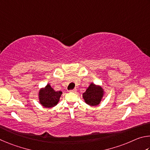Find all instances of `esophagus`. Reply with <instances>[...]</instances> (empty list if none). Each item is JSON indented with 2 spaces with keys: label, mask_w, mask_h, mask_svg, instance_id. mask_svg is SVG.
Instances as JSON below:
<instances>
[{
  "label": "esophagus",
  "mask_w": 150,
  "mask_h": 150,
  "mask_svg": "<svg viewBox=\"0 0 150 150\" xmlns=\"http://www.w3.org/2000/svg\"><path fill=\"white\" fill-rule=\"evenodd\" d=\"M76 91H77V90L76 89H74V90H70L69 91H70V92H76Z\"/></svg>",
  "instance_id": "esophagus-1"
}]
</instances>
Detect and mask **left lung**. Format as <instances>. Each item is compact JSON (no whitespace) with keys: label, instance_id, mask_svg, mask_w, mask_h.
Returning <instances> with one entry per match:
<instances>
[{"label":"left lung","instance_id":"8db88e82","mask_svg":"<svg viewBox=\"0 0 150 150\" xmlns=\"http://www.w3.org/2000/svg\"><path fill=\"white\" fill-rule=\"evenodd\" d=\"M105 95V91L100 85L91 83L84 93L82 94L83 100L90 106H97L101 103Z\"/></svg>","mask_w":150,"mask_h":150}]
</instances>
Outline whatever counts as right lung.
Segmentation results:
<instances>
[{"mask_svg":"<svg viewBox=\"0 0 150 150\" xmlns=\"http://www.w3.org/2000/svg\"><path fill=\"white\" fill-rule=\"evenodd\" d=\"M62 94V91H56L51 87L50 83H47L46 86L41 88L39 91V102L45 108H51L59 103Z\"/></svg>","mask_w":150,"mask_h":150,"instance_id":"obj_1","label":"right lung"}]
</instances>
